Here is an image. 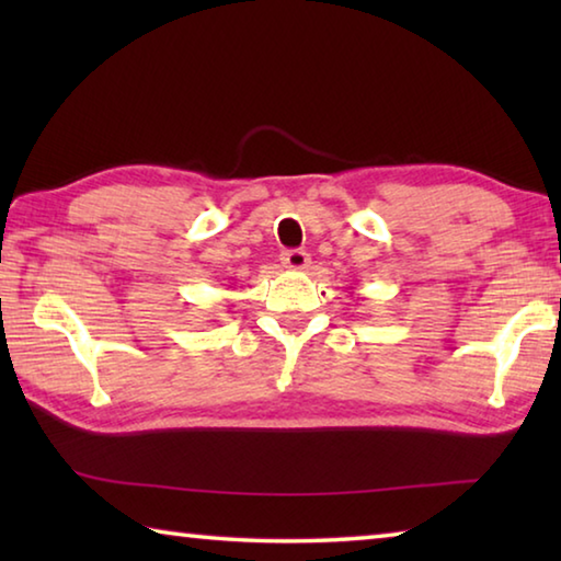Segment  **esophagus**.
I'll return each instance as SVG.
<instances>
[{"instance_id": "esophagus-1", "label": "esophagus", "mask_w": 561, "mask_h": 561, "mask_svg": "<svg viewBox=\"0 0 561 561\" xmlns=\"http://www.w3.org/2000/svg\"><path fill=\"white\" fill-rule=\"evenodd\" d=\"M282 264L287 270H294V272H304V270H309V264H311V257L304 250H287L282 254Z\"/></svg>"}]
</instances>
